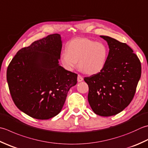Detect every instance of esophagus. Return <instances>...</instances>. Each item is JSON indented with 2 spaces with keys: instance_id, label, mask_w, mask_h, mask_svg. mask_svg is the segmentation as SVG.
Instances as JSON below:
<instances>
[{
  "instance_id": "obj_1",
  "label": "esophagus",
  "mask_w": 148,
  "mask_h": 148,
  "mask_svg": "<svg viewBox=\"0 0 148 148\" xmlns=\"http://www.w3.org/2000/svg\"><path fill=\"white\" fill-rule=\"evenodd\" d=\"M83 80V77L81 76V75H78L77 76V82H82V81Z\"/></svg>"
}]
</instances>
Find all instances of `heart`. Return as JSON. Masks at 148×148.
Listing matches in <instances>:
<instances>
[{"instance_id": "1", "label": "heart", "mask_w": 148, "mask_h": 148, "mask_svg": "<svg viewBox=\"0 0 148 148\" xmlns=\"http://www.w3.org/2000/svg\"><path fill=\"white\" fill-rule=\"evenodd\" d=\"M108 49L105 43L88 38L72 40L66 45V52L61 55L63 67L73 71L77 66L85 73L93 75L99 73L106 65Z\"/></svg>"}]
</instances>
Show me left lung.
I'll use <instances>...</instances> for the list:
<instances>
[{
  "mask_svg": "<svg viewBox=\"0 0 148 148\" xmlns=\"http://www.w3.org/2000/svg\"><path fill=\"white\" fill-rule=\"evenodd\" d=\"M109 53L105 67L99 73L84 78L88 85V101L95 114L115 115L134 98L141 76V63L125 43L106 36Z\"/></svg>",
  "mask_w": 148,
  "mask_h": 148,
  "instance_id": "left-lung-1",
  "label": "left lung"
}]
</instances>
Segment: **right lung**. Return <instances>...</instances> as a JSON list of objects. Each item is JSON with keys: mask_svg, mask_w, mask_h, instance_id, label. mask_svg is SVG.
I'll return each mask as SVG.
<instances>
[{"mask_svg": "<svg viewBox=\"0 0 148 148\" xmlns=\"http://www.w3.org/2000/svg\"><path fill=\"white\" fill-rule=\"evenodd\" d=\"M62 42L59 34L36 40L17 52L7 69L14 103L36 119H49L62 110L77 74L59 65Z\"/></svg>", "mask_w": 148, "mask_h": 148, "instance_id": "obj_1", "label": "right lung"}]
</instances>
